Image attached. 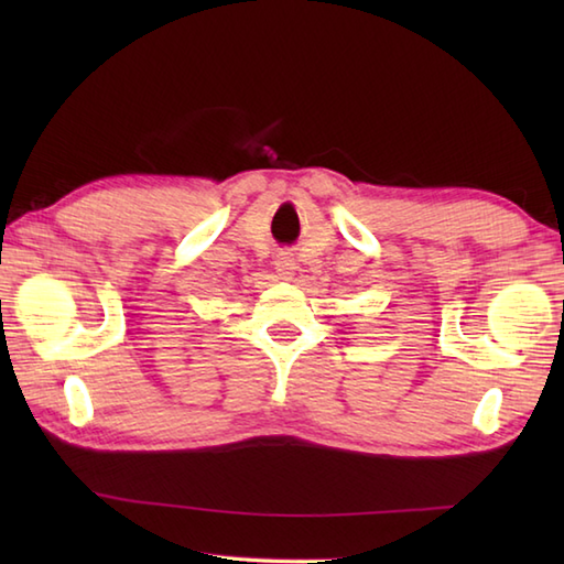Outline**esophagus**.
<instances>
[{"label": "esophagus", "instance_id": "obj_1", "mask_svg": "<svg viewBox=\"0 0 564 564\" xmlns=\"http://www.w3.org/2000/svg\"><path fill=\"white\" fill-rule=\"evenodd\" d=\"M275 271H279L281 279H291L295 273V259L291 254H281L279 261H275Z\"/></svg>", "mask_w": 564, "mask_h": 564}]
</instances>
